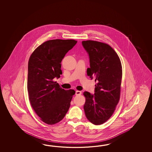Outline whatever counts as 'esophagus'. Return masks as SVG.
<instances>
[{"label":"esophagus","instance_id":"1","mask_svg":"<svg viewBox=\"0 0 152 152\" xmlns=\"http://www.w3.org/2000/svg\"><path fill=\"white\" fill-rule=\"evenodd\" d=\"M81 94V92L80 91H75V95L79 96V95H80Z\"/></svg>","mask_w":152,"mask_h":152}]
</instances>
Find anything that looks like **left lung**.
Instances as JSON below:
<instances>
[{"label": "left lung", "mask_w": 152, "mask_h": 152, "mask_svg": "<svg viewBox=\"0 0 152 152\" xmlns=\"http://www.w3.org/2000/svg\"><path fill=\"white\" fill-rule=\"evenodd\" d=\"M82 45L88 54L90 67L87 75L95 79L94 94L85 91V115L91 123L100 125L113 114L119 102L122 76V65L116 53L110 45L88 40Z\"/></svg>", "instance_id": "1"}]
</instances>
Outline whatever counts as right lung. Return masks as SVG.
Masks as SVG:
<instances>
[{
  "label": "right lung",
  "mask_w": 152,
  "mask_h": 152,
  "mask_svg": "<svg viewBox=\"0 0 152 152\" xmlns=\"http://www.w3.org/2000/svg\"><path fill=\"white\" fill-rule=\"evenodd\" d=\"M77 41L52 39L33 52L28 62V91L31 105L43 122L52 125L65 116L70 107L73 90L62 88L54 78L62 74V60Z\"/></svg>",
  "instance_id": "obj_1"
}]
</instances>
